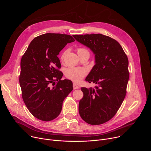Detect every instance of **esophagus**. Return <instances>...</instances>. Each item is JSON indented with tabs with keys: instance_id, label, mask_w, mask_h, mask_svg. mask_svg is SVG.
Segmentation results:
<instances>
[{
	"instance_id": "esophagus-1",
	"label": "esophagus",
	"mask_w": 151,
	"mask_h": 151,
	"mask_svg": "<svg viewBox=\"0 0 151 151\" xmlns=\"http://www.w3.org/2000/svg\"><path fill=\"white\" fill-rule=\"evenodd\" d=\"M73 89H74V90H76V89H78V88H79L78 86L76 83H73Z\"/></svg>"
}]
</instances>
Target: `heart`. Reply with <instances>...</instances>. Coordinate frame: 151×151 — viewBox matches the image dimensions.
<instances>
[{"instance_id": "1", "label": "heart", "mask_w": 151, "mask_h": 151, "mask_svg": "<svg viewBox=\"0 0 151 151\" xmlns=\"http://www.w3.org/2000/svg\"><path fill=\"white\" fill-rule=\"evenodd\" d=\"M77 52L79 57L85 54L90 55V52L87 49L85 48H78L77 50ZM68 53V50L64 51L61 55V60H63L66 55ZM88 74V70L84 68H68L65 71V76L66 77L76 83L81 82L86 76Z\"/></svg>"}]
</instances>
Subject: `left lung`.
<instances>
[{"mask_svg":"<svg viewBox=\"0 0 151 151\" xmlns=\"http://www.w3.org/2000/svg\"><path fill=\"white\" fill-rule=\"evenodd\" d=\"M73 36L95 54L96 64L85 81L98 85L94 88H81L83 96L79 103V113L87 123L100 125L115 115L124 100L129 79L128 60L121 45L109 36Z\"/></svg>","mask_w":151,"mask_h":151,"instance_id":"8db88e82","label":"left lung"}]
</instances>
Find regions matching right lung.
<instances>
[{
    "label": "right lung",
    "instance_id": "obj_1",
    "mask_svg": "<svg viewBox=\"0 0 151 151\" xmlns=\"http://www.w3.org/2000/svg\"><path fill=\"white\" fill-rule=\"evenodd\" d=\"M73 37L60 33H46L36 37L21 60L19 78L23 101L36 118L50 121L60 114L63 102L73 90L63 73L57 57Z\"/></svg>",
    "mask_w": 151,
    "mask_h": 151
}]
</instances>
